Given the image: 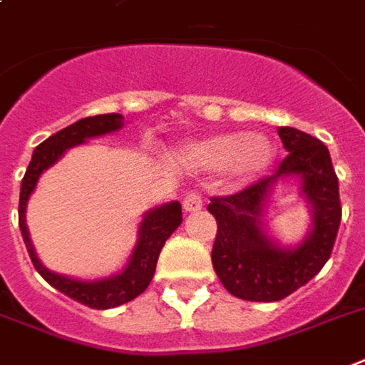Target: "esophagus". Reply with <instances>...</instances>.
<instances>
[{
  "mask_svg": "<svg viewBox=\"0 0 365 365\" xmlns=\"http://www.w3.org/2000/svg\"><path fill=\"white\" fill-rule=\"evenodd\" d=\"M202 208V197L199 191H187L183 197V210L185 212H195V210H201Z\"/></svg>",
  "mask_w": 365,
  "mask_h": 365,
  "instance_id": "34e87169",
  "label": "esophagus"
}]
</instances>
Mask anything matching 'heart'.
I'll return each instance as SVG.
<instances>
[{"label": "heart", "mask_w": 365, "mask_h": 365, "mask_svg": "<svg viewBox=\"0 0 365 365\" xmlns=\"http://www.w3.org/2000/svg\"><path fill=\"white\" fill-rule=\"evenodd\" d=\"M191 157L205 168H227L239 180H250L268 168L274 158V145L262 135L220 133L193 145Z\"/></svg>", "instance_id": "heart-1"}]
</instances>
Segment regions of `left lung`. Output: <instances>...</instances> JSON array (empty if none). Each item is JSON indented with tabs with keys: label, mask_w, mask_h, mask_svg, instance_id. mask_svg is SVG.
<instances>
[{
	"label": "left lung",
	"mask_w": 365,
	"mask_h": 365,
	"mask_svg": "<svg viewBox=\"0 0 365 365\" xmlns=\"http://www.w3.org/2000/svg\"><path fill=\"white\" fill-rule=\"evenodd\" d=\"M277 133L289 155L274 174L233 195L212 197L208 212L218 224L212 266L222 285L237 299L274 302L294 293L329 260L343 216L339 180L327 147L297 128L279 126ZM299 173L303 192L313 205L314 230L299 250L275 247L259 227L263 199L282 175Z\"/></svg>",
	"instance_id": "1"
}]
</instances>
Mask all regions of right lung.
<instances>
[{"instance_id": "obj_1", "label": "right lung", "mask_w": 365, "mask_h": 365, "mask_svg": "<svg viewBox=\"0 0 365 365\" xmlns=\"http://www.w3.org/2000/svg\"><path fill=\"white\" fill-rule=\"evenodd\" d=\"M120 126L122 116L113 113V115L88 116V118L74 122L71 126L63 128L61 132L53 133L51 138H47L43 143L36 147L32 160L28 164L26 174L22 178L21 201H19V226H21L22 239L26 245L30 260L38 269V274L49 285L59 289L61 293H65L66 297L90 306V308H96V310H107V308H115L124 302H130L149 287L155 269H157L158 255H160L166 239L170 237L172 233L176 232V227L182 224V205L170 202V205L155 208L147 214L139 226V241L124 272L115 277L93 283L78 282V279H71L65 275H57L41 266L36 257L34 247L30 243V237H28L24 212H26L28 197L34 191L41 172L49 168L53 163H57L68 147L83 143L86 139L93 138V135L115 132Z\"/></svg>"}]
</instances>
